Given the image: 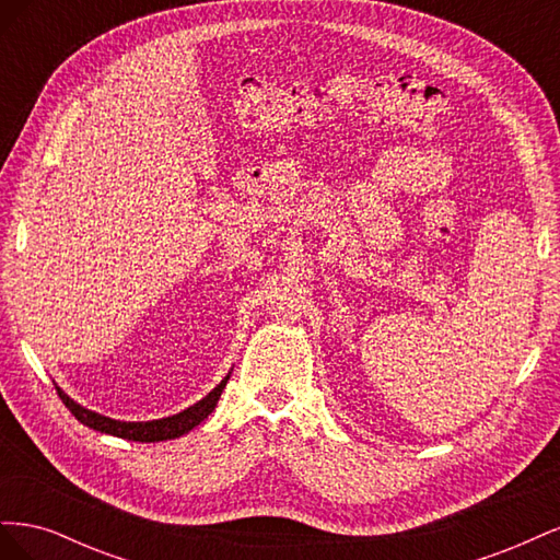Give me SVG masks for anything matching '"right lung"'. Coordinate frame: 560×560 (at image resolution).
Instances as JSON below:
<instances>
[{
	"mask_svg": "<svg viewBox=\"0 0 560 560\" xmlns=\"http://www.w3.org/2000/svg\"><path fill=\"white\" fill-rule=\"evenodd\" d=\"M229 374L222 378V383H219L212 393H208L206 397H202L200 401H196L194 406H189V409H184L175 416H167V418H159V420H140V422H132V420H116V418H109V416H103L97 411H91L86 409V406L77 404L70 395H65L62 389L56 385L58 395L62 399V404L67 406V409L72 411V416L83 422V425L91 428V430H97L103 434H112V436H121V439H128V442H142V444H151V442H167V439H177L186 432H191L196 425H200L202 420H206L212 411L214 406L219 401V397H222L224 387L229 383Z\"/></svg>",
	"mask_w": 560,
	"mask_h": 560,
	"instance_id": "right-lung-1",
	"label": "right lung"
}]
</instances>
